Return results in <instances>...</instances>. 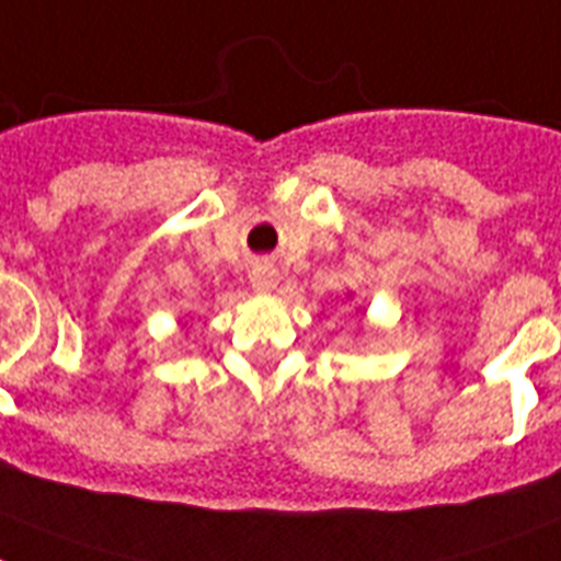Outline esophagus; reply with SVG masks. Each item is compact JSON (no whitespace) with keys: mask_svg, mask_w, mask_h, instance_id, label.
Returning <instances> with one entry per match:
<instances>
[{"mask_svg":"<svg viewBox=\"0 0 561 561\" xmlns=\"http://www.w3.org/2000/svg\"><path fill=\"white\" fill-rule=\"evenodd\" d=\"M276 282H279V273L273 271L271 265H256L250 273V285H253L256 294H271L276 288Z\"/></svg>","mask_w":561,"mask_h":561,"instance_id":"esophagus-1","label":"esophagus"}]
</instances>
